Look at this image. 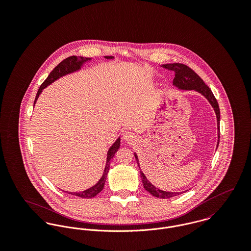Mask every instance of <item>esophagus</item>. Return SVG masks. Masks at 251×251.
<instances>
[{"mask_svg": "<svg viewBox=\"0 0 251 251\" xmlns=\"http://www.w3.org/2000/svg\"><path fill=\"white\" fill-rule=\"evenodd\" d=\"M124 139L126 142H134L136 139V135L131 131H125L124 132Z\"/></svg>", "mask_w": 251, "mask_h": 251, "instance_id": "esophagus-1", "label": "esophagus"}]
</instances>
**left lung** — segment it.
<instances>
[{
	"label": "left lung",
	"instance_id": "left-lung-1",
	"mask_svg": "<svg viewBox=\"0 0 251 251\" xmlns=\"http://www.w3.org/2000/svg\"><path fill=\"white\" fill-rule=\"evenodd\" d=\"M161 67L175 72V78L173 80L174 87H176L177 89L181 90V91H195V92L199 93L200 95H202L209 101V103L214 109L215 116H216V123H217V145H216V147H218L219 133H220L219 132L220 112H219L218 103H217L215 96H214L213 92L211 91V89L204 83V81L195 72L185 65H182V64H167V65H162ZM134 156H135L137 164L140 168L139 159H138V155L136 154V152H134ZM140 176H141L142 182H143L144 188L147 191H149L152 196L157 197V198L168 199V198L177 196V195H179V194L187 191V190H185V191H180V192H172V191L161 190V189L155 187L150 180H148L147 177L145 176V174L141 171V168H140Z\"/></svg>",
	"mask_w": 251,
	"mask_h": 251
}]
</instances>
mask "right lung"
I'll return each mask as SVG.
<instances>
[{"instance_id":"1","label":"right lung","mask_w":251,"mask_h":251,"mask_svg":"<svg viewBox=\"0 0 251 251\" xmlns=\"http://www.w3.org/2000/svg\"><path fill=\"white\" fill-rule=\"evenodd\" d=\"M106 60H113L114 57L113 56H105L104 57ZM92 62V58H84V57H77V56H71L67 59H65L64 61H62L52 72H50V74L48 75V77L45 79V81L41 84V86L39 87L37 94L36 96V100H35V103L34 106L36 105V100L38 99V97L40 96V94L42 93V91L49 85H51L53 82L57 81L58 79L72 74L74 72H79L86 63H90ZM121 146V136L118 137V139L113 143V145L109 148L107 151V158H106V164H105V168L103 171V174L101 176V178L99 179V181L94 184L93 186H91L90 188L83 190V191H75V192H72V191H65L67 193H70L72 195L81 197V198H93L96 195H98L104 187L105 184V180H106V177H107L108 172H109V168H110V160L111 158L114 157L115 153L117 152V151L120 149Z\"/></svg>"}]
</instances>
